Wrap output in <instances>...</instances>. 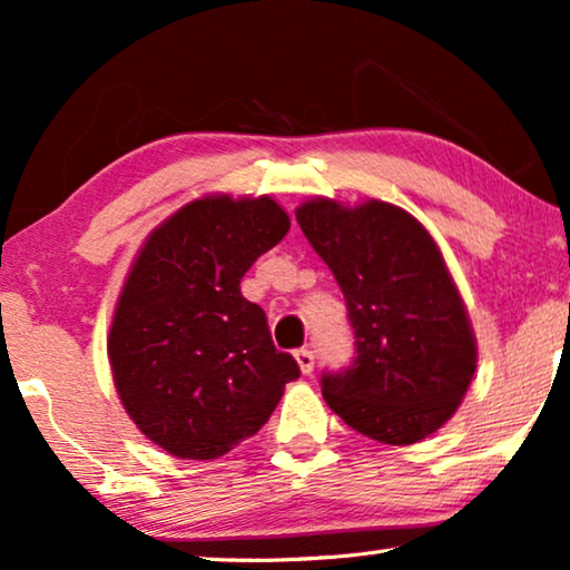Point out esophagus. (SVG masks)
<instances>
[{"instance_id": "1", "label": "esophagus", "mask_w": 570, "mask_h": 570, "mask_svg": "<svg viewBox=\"0 0 570 570\" xmlns=\"http://www.w3.org/2000/svg\"><path fill=\"white\" fill-rule=\"evenodd\" d=\"M295 361H298V368H301V373H306V376L314 371V353H311V350H306V347L295 350Z\"/></svg>"}]
</instances>
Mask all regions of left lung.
<instances>
[{"instance_id": "left-lung-1", "label": "left lung", "mask_w": 570, "mask_h": 570, "mask_svg": "<svg viewBox=\"0 0 570 570\" xmlns=\"http://www.w3.org/2000/svg\"><path fill=\"white\" fill-rule=\"evenodd\" d=\"M295 220L337 279L355 334L353 365L322 376L326 404L373 441L428 439L478 368L470 316L431 233L379 199L342 207L316 197Z\"/></svg>"}]
</instances>
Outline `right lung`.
Instances as JSON below:
<instances>
[{
    "instance_id": "add662e5",
    "label": "right lung",
    "mask_w": 570,
    "mask_h": 570,
    "mask_svg": "<svg viewBox=\"0 0 570 570\" xmlns=\"http://www.w3.org/2000/svg\"><path fill=\"white\" fill-rule=\"evenodd\" d=\"M291 230L272 197H202L160 223L131 264L108 332L127 415L178 459H217L275 412L293 355L240 279Z\"/></svg>"
}]
</instances>
